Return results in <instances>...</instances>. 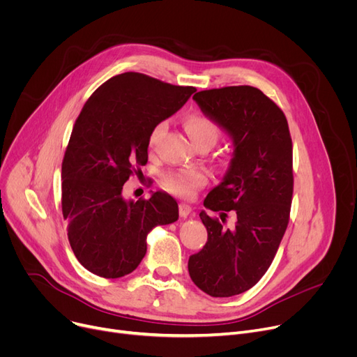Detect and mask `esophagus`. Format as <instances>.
Returning a JSON list of instances; mask_svg holds the SVG:
<instances>
[{
    "instance_id": "34e87169",
    "label": "esophagus",
    "mask_w": 357,
    "mask_h": 357,
    "mask_svg": "<svg viewBox=\"0 0 357 357\" xmlns=\"http://www.w3.org/2000/svg\"><path fill=\"white\" fill-rule=\"evenodd\" d=\"M191 214H192V208L190 207V205H186V204H179V215H181L182 218L190 217Z\"/></svg>"
}]
</instances>
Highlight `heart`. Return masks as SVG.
Listing matches in <instances>:
<instances>
[{
    "instance_id": "b5f03b06",
    "label": "heart",
    "mask_w": 357,
    "mask_h": 357,
    "mask_svg": "<svg viewBox=\"0 0 357 357\" xmlns=\"http://www.w3.org/2000/svg\"><path fill=\"white\" fill-rule=\"evenodd\" d=\"M166 128V123H158L149 135V144L153 146ZM185 130L191 137L192 143L210 140L213 144L220 136V127L213 120L202 116H188L185 119ZM208 182V175L201 169H182V171L167 174L163 179L165 188L178 197L191 198L195 192Z\"/></svg>"
}]
</instances>
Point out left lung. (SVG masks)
Returning a JSON list of instances; mask_svg holds the SVG:
<instances>
[{
	"label": "left lung",
	"instance_id": "8db88e82",
	"mask_svg": "<svg viewBox=\"0 0 357 357\" xmlns=\"http://www.w3.org/2000/svg\"><path fill=\"white\" fill-rule=\"evenodd\" d=\"M192 98L233 142L227 172L204 207L218 211L222 222L233 211L236 226L226 229L201 211L208 238L188 260L192 282L226 298L259 282L285 234L294 191L292 140L284 111L255 86L199 91Z\"/></svg>",
	"mask_w": 357,
	"mask_h": 357
}]
</instances>
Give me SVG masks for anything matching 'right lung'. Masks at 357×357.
I'll return each mask as SVG.
<instances>
[{"label":"right lung","mask_w":357,"mask_h":357,"mask_svg":"<svg viewBox=\"0 0 357 357\" xmlns=\"http://www.w3.org/2000/svg\"><path fill=\"white\" fill-rule=\"evenodd\" d=\"M197 89L137 72L116 75L85 102L62 162V213L79 264L101 278L133 272L146 255L153 227L178 220L166 192L124 199L123 185L147 163L149 135Z\"/></svg>","instance_id":"1"}]
</instances>
